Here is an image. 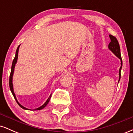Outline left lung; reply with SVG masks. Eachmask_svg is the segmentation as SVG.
<instances>
[{
    "label": "left lung",
    "mask_w": 133,
    "mask_h": 133,
    "mask_svg": "<svg viewBox=\"0 0 133 133\" xmlns=\"http://www.w3.org/2000/svg\"><path fill=\"white\" fill-rule=\"evenodd\" d=\"M109 37H110L111 42L108 45V48L109 49V50L112 52V53L115 55L116 56H117V57L121 60V65L119 68V81H120L121 79V71L122 69V65H123V61H122L121 56V51H120V47L118 41H117V39L115 37H114L112 35H109Z\"/></svg>",
    "instance_id": "obj_1"
}]
</instances>
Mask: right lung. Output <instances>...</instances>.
Here are the masks:
<instances>
[{
	"label": "right lung",
	"instance_id": "add662e5",
	"mask_svg": "<svg viewBox=\"0 0 133 133\" xmlns=\"http://www.w3.org/2000/svg\"><path fill=\"white\" fill-rule=\"evenodd\" d=\"M19 47H20V45L18 46L17 49L16 50V56H15V57L14 59L13 60V62H12V68H11V72H10V77H9V87H10V91H11L12 93V95L14 96V97L15 99H16V102L18 104H19V106L21 107V108H22V109H25V110H29V109H27V108H25V107H24L23 106L20 104L19 102L17 101V99L16 98V94H15L14 92V88H13V84H12V77H13V74H14V68H15V65H16V64L17 63V59H18V52H19ZM51 95H50L48 99H47V100L45 101V103L42 106H41V107H39V108H37V109H34V110H41V109H42L43 108H45V106H47V104H48L49 102L50 101V99H51Z\"/></svg>",
	"mask_w": 133,
	"mask_h": 133
}]
</instances>
